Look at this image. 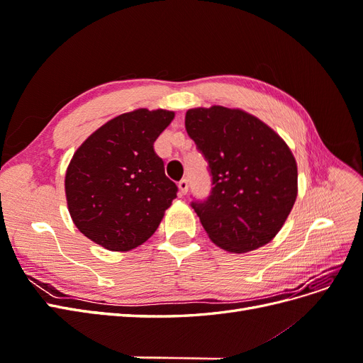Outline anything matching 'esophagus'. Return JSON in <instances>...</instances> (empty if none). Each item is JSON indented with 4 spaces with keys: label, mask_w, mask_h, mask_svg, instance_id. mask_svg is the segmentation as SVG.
Here are the masks:
<instances>
[{
    "label": "esophagus",
    "mask_w": 363,
    "mask_h": 363,
    "mask_svg": "<svg viewBox=\"0 0 363 363\" xmlns=\"http://www.w3.org/2000/svg\"><path fill=\"white\" fill-rule=\"evenodd\" d=\"M188 188H189V183H188V180H186V179H182V180L179 182V189H180V194H182V195H184L186 192H188Z\"/></svg>",
    "instance_id": "esophagus-1"
}]
</instances>
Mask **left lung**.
Masks as SVG:
<instances>
[{"label":"left lung","mask_w":363,"mask_h":363,"mask_svg":"<svg viewBox=\"0 0 363 363\" xmlns=\"http://www.w3.org/2000/svg\"><path fill=\"white\" fill-rule=\"evenodd\" d=\"M184 127L212 175L211 195L191 203L212 242L232 252L268 244L298 192L286 142L256 116L223 106L189 108Z\"/></svg>","instance_id":"8db88e82"}]
</instances>
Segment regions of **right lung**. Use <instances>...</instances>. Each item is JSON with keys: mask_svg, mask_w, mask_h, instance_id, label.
Instances as JSON below:
<instances>
[{"mask_svg": "<svg viewBox=\"0 0 363 363\" xmlns=\"http://www.w3.org/2000/svg\"><path fill=\"white\" fill-rule=\"evenodd\" d=\"M174 112L138 111L101 125L74 152L65 192L74 224L111 251H128L156 232L179 188L164 175L155 142Z\"/></svg>", "mask_w": 363, "mask_h": 363, "instance_id": "add662e5", "label": "right lung"}]
</instances>
